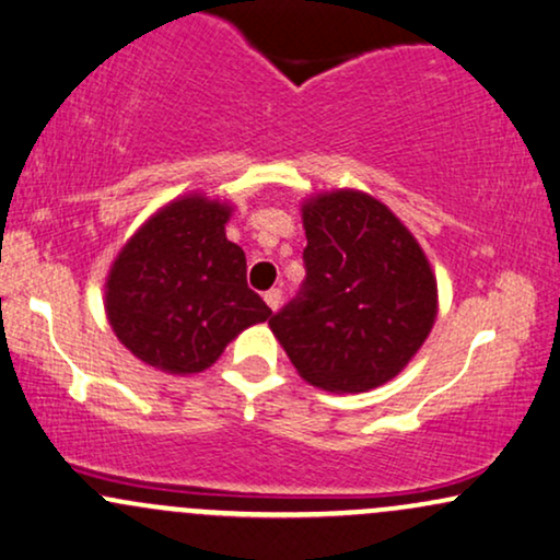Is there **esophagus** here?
I'll return each mask as SVG.
<instances>
[{
	"instance_id": "34e87169",
	"label": "esophagus",
	"mask_w": 560,
	"mask_h": 560,
	"mask_svg": "<svg viewBox=\"0 0 560 560\" xmlns=\"http://www.w3.org/2000/svg\"><path fill=\"white\" fill-rule=\"evenodd\" d=\"M265 301H267V306L272 308V312H278V306H280V301H282L280 288H272V291H267L265 293Z\"/></svg>"
}]
</instances>
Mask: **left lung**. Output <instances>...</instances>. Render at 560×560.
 Wrapping results in <instances>:
<instances>
[{
	"label": "left lung",
	"instance_id": "obj_1",
	"mask_svg": "<svg viewBox=\"0 0 560 560\" xmlns=\"http://www.w3.org/2000/svg\"><path fill=\"white\" fill-rule=\"evenodd\" d=\"M306 280L269 319L308 385L366 393L422 348L438 317V282L417 238L361 190L312 196L301 209Z\"/></svg>",
	"mask_w": 560,
	"mask_h": 560
}]
</instances>
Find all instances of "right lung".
I'll list each match as a JSON object with an SVG mask.
<instances>
[{"mask_svg":"<svg viewBox=\"0 0 560 560\" xmlns=\"http://www.w3.org/2000/svg\"><path fill=\"white\" fill-rule=\"evenodd\" d=\"M233 207L188 194L149 217L112 261L104 308L117 340L170 374L212 366L272 308L246 282V254L228 241Z\"/></svg>","mask_w":560,"mask_h":560,"instance_id":"1","label":"right lung"}]
</instances>
